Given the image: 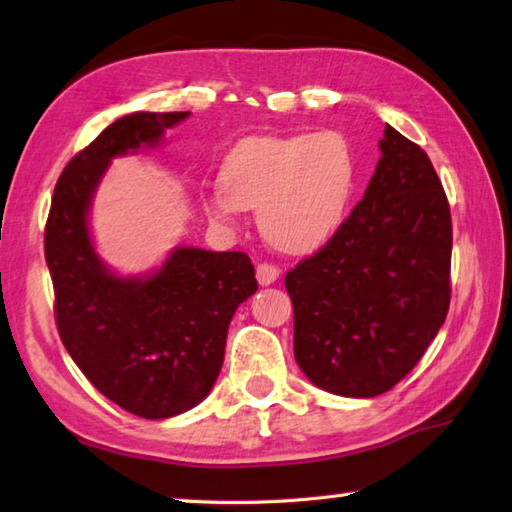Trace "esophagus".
Masks as SVG:
<instances>
[{
    "label": "esophagus",
    "mask_w": 512,
    "mask_h": 512,
    "mask_svg": "<svg viewBox=\"0 0 512 512\" xmlns=\"http://www.w3.org/2000/svg\"><path fill=\"white\" fill-rule=\"evenodd\" d=\"M278 276H281V269H278L276 265H269V263L256 265V281L260 285H272V283H276Z\"/></svg>",
    "instance_id": "1"
}]
</instances>
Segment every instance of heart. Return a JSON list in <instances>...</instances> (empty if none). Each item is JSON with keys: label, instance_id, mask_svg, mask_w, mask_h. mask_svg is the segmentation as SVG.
Here are the masks:
<instances>
[{"label": "heart", "instance_id": "obj_1", "mask_svg": "<svg viewBox=\"0 0 512 512\" xmlns=\"http://www.w3.org/2000/svg\"><path fill=\"white\" fill-rule=\"evenodd\" d=\"M223 185L209 189L205 209L214 220H234L256 209L269 245L307 254L334 236L354 196L359 160L339 131L310 136H258L227 153Z\"/></svg>", "mask_w": 512, "mask_h": 512}]
</instances>
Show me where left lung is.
I'll use <instances>...</instances> for the list:
<instances>
[{"label": "left lung", "mask_w": 512, "mask_h": 512, "mask_svg": "<svg viewBox=\"0 0 512 512\" xmlns=\"http://www.w3.org/2000/svg\"><path fill=\"white\" fill-rule=\"evenodd\" d=\"M379 149L363 200L285 276L298 368L316 388L356 399L394 388L450 307L446 191L426 151L390 124Z\"/></svg>", "instance_id": "left-lung-1"}]
</instances>
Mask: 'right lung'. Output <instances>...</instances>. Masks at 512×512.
I'll return each mask as SVG.
<instances>
[{
	"label": "right lung",
	"instance_id": "add662e5",
	"mask_svg": "<svg viewBox=\"0 0 512 512\" xmlns=\"http://www.w3.org/2000/svg\"><path fill=\"white\" fill-rule=\"evenodd\" d=\"M189 111L131 113L64 167L44 231L60 339L95 390L142 419L207 397L223 368L231 316L258 283L243 252L176 247L147 276H118L95 254L89 211L109 162L158 147Z\"/></svg>",
	"mask_w": 512,
	"mask_h": 512
}]
</instances>
